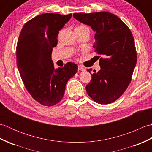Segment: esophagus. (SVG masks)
I'll return each mask as SVG.
<instances>
[{
	"mask_svg": "<svg viewBox=\"0 0 152 152\" xmlns=\"http://www.w3.org/2000/svg\"><path fill=\"white\" fill-rule=\"evenodd\" d=\"M85 69H84V68H83L82 66H78V70H80V71H83Z\"/></svg>",
	"mask_w": 152,
	"mask_h": 152,
	"instance_id": "1",
	"label": "esophagus"
}]
</instances>
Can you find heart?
<instances>
[{"label":"heart","instance_id":"1","mask_svg":"<svg viewBox=\"0 0 152 152\" xmlns=\"http://www.w3.org/2000/svg\"><path fill=\"white\" fill-rule=\"evenodd\" d=\"M78 27H87L86 26H83V25H80V26H79Z\"/></svg>","mask_w":152,"mask_h":152}]
</instances>
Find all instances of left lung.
Masks as SVG:
<instances>
[{
	"instance_id": "obj_1",
	"label": "left lung",
	"mask_w": 152,
	"mask_h": 152,
	"mask_svg": "<svg viewBox=\"0 0 152 152\" xmlns=\"http://www.w3.org/2000/svg\"><path fill=\"white\" fill-rule=\"evenodd\" d=\"M74 18L89 25L95 32L93 48L104 58L99 59L101 70L91 74L86 91L95 102L110 104L118 99L131 81L137 63V51L131 30L117 15L106 12L76 13ZM100 58V57H99Z\"/></svg>"
}]
</instances>
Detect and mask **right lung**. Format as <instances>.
Wrapping results in <instances>:
<instances>
[{
	"instance_id": "obj_1",
	"label": "right lung",
	"mask_w": 152,
	"mask_h": 152,
	"mask_svg": "<svg viewBox=\"0 0 152 152\" xmlns=\"http://www.w3.org/2000/svg\"><path fill=\"white\" fill-rule=\"evenodd\" d=\"M72 14L46 13L27 21L22 28L16 48L18 69L25 88L35 101L51 106L62 100L69 80L78 65L69 62L55 69L51 53L57 36Z\"/></svg>"
}]
</instances>
